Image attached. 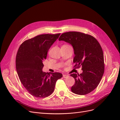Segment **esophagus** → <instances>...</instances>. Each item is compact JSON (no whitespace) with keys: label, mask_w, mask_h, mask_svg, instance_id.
<instances>
[{"label":"esophagus","mask_w":120,"mask_h":120,"mask_svg":"<svg viewBox=\"0 0 120 120\" xmlns=\"http://www.w3.org/2000/svg\"><path fill=\"white\" fill-rule=\"evenodd\" d=\"M68 77V75H63V78H67Z\"/></svg>","instance_id":"obj_1"}]
</instances>
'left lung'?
Masks as SVG:
<instances>
[{
	"mask_svg": "<svg viewBox=\"0 0 120 120\" xmlns=\"http://www.w3.org/2000/svg\"><path fill=\"white\" fill-rule=\"evenodd\" d=\"M59 41L72 45L75 67H82V74L71 75L75 79L72 92L85 95L92 92L99 84L104 72V54L100 43L92 36L76 31L63 34Z\"/></svg>",
	"mask_w": 120,
	"mask_h": 120,
	"instance_id": "left-lung-1",
	"label": "left lung"
}]
</instances>
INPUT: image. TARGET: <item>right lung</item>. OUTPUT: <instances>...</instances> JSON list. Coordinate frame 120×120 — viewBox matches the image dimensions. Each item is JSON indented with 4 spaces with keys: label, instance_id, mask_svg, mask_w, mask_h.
Instances as JSON below:
<instances>
[{
    "label": "right lung",
    "instance_id": "obj_1",
    "mask_svg": "<svg viewBox=\"0 0 120 120\" xmlns=\"http://www.w3.org/2000/svg\"><path fill=\"white\" fill-rule=\"evenodd\" d=\"M60 34L38 35L24 41L18 50L17 73L24 88L35 97L50 96L54 90L56 82L63 77L60 72L46 73L42 71L43 61L46 59L49 49Z\"/></svg>",
    "mask_w": 120,
    "mask_h": 120
}]
</instances>
